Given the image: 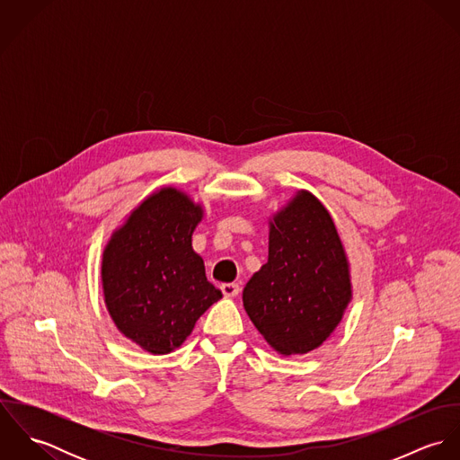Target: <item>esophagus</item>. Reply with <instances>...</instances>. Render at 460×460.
I'll list each match as a JSON object with an SVG mask.
<instances>
[{
	"instance_id": "34e87169",
	"label": "esophagus",
	"mask_w": 460,
	"mask_h": 460,
	"mask_svg": "<svg viewBox=\"0 0 460 460\" xmlns=\"http://www.w3.org/2000/svg\"><path fill=\"white\" fill-rule=\"evenodd\" d=\"M239 285L237 283H223L221 285V292L225 297H235L239 294Z\"/></svg>"
}]
</instances>
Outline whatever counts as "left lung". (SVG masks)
<instances>
[{
  "label": "left lung",
  "mask_w": 460,
  "mask_h": 460,
  "mask_svg": "<svg viewBox=\"0 0 460 460\" xmlns=\"http://www.w3.org/2000/svg\"><path fill=\"white\" fill-rule=\"evenodd\" d=\"M350 301V263L336 225L319 198L299 190L269 217L267 262L244 287V310L278 354L296 356L321 347Z\"/></svg>",
  "instance_id": "1"
}]
</instances>
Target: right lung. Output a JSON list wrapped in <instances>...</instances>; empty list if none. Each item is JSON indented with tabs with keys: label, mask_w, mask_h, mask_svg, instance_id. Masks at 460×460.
Wrapping results in <instances>:
<instances>
[{
	"label": "right lung",
	"mask_w": 460,
	"mask_h": 460,
	"mask_svg": "<svg viewBox=\"0 0 460 460\" xmlns=\"http://www.w3.org/2000/svg\"><path fill=\"white\" fill-rule=\"evenodd\" d=\"M203 205L164 186L141 199L102 250L101 281L117 329L143 350L179 349L198 319L221 299L193 250Z\"/></svg>",
	"instance_id": "add662e5"
}]
</instances>
